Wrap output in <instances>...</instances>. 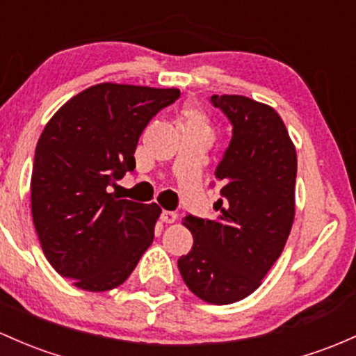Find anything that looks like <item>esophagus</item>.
Wrapping results in <instances>:
<instances>
[{"label": "esophagus", "instance_id": "obj_1", "mask_svg": "<svg viewBox=\"0 0 356 356\" xmlns=\"http://www.w3.org/2000/svg\"><path fill=\"white\" fill-rule=\"evenodd\" d=\"M160 220L163 222H175L177 220V214L172 213V211H162V214H160Z\"/></svg>", "mask_w": 356, "mask_h": 356}]
</instances>
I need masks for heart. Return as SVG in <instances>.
<instances>
[{
    "mask_svg": "<svg viewBox=\"0 0 356 356\" xmlns=\"http://www.w3.org/2000/svg\"><path fill=\"white\" fill-rule=\"evenodd\" d=\"M184 123H186V128L208 131V120H206V115L197 108H187L186 109Z\"/></svg>",
    "mask_w": 356,
    "mask_h": 356,
    "instance_id": "obj_1",
    "label": "heart"
}]
</instances>
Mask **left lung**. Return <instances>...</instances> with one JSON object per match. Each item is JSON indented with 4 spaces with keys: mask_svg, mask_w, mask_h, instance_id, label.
Instances as JSON below:
<instances>
[{
    "mask_svg": "<svg viewBox=\"0 0 356 356\" xmlns=\"http://www.w3.org/2000/svg\"><path fill=\"white\" fill-rule=\"evenodd\" d=\"M233 124L214 175L221 196L216 220L184 218L194 245L177 265L191 292L209 304H232L260 287L282 253L296 213L298 155L279 113L238 95H213Z\"/></svg>",
    "mask_w": 356,
    "mask_h": 356,
    "instance_id": "1",
    "label": "left lung"
}]
</instances>
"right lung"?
<instances>
[{
  "label": "right lung",
  "mask_w": 356,
  "mask_h": 356,
  "mask_svg": "<svg viewBox=\"0 0 356 356\" xmlns=\"http://www.w3.org/2000/svg\"><path fill=\"white\" fill-rule=\"evenodd\" d=\"M179 96L175 88L101 83L45 124L33 159V225L49 264L76 287L121 286L154 241L159 204L118 199L108 187L134 172L140 135Z\"/></svg>",
  "instance_id": "right-lung-1"
}]
</instances>
